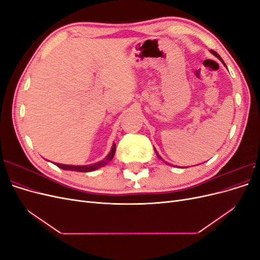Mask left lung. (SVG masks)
Returning <instances> with one entry per match:
<instances>
[{
  "mask_svg": "<svg viewBox=\"0 0 260 260\" xmlns=\"http://www.w3.org/2000/svg\"><path fill=\"white\" fill-rule=\"evenodd\" d=\"M210 53H211V54H214V55H215V56H216V57H218V58H219V59H220V60H221V61H222V64H223V65H224V66H225V64H224V61H223V60H222V58H221V57H220V56H219V55H218V54H217V53H216V52H215V51H212V50H210ZM155 152H156V155H157V157H158V158H159V159H161V160H164V159H162V158H161V157H160V156H159V155H158V153H157V151H156V149H155Z\"/></svg>",
  "mask_w": 260,
  "mask_h": 260,
  "instance_id": "8db88e82",
  "label": "left lung"
}]
</instances>
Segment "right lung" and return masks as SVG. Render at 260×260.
Here are the masks:
<instances>
[{
    "mask_svg": "<svg viewBox=\"0 0 260 260\" xmlns=\"http://www.w3.org/2000/svg\"><path fill=\"white\" fill-rule=\"evenodd\" d=\"M116 152V144L113 143L111 152L108 153V155L105 157L103 160L94 162V164H90V165H84V166H75V165H62V164H58L56 162L57 167L64 169V170H72V171H79V172H89V171H93L100 169L101 167H104L105 165H107L109 161H111L114 158V155Z\"/></svg>",
    "mask_w": 260,
    "mask_h": 260,
    "instance_id": "obj_1",
    "label": "right lung"
}]
</instances>
